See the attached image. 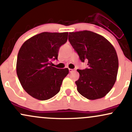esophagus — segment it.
<instances>
[{"instance_id": "34e87169", "label": "esophagus", "mask_w": 132, "mask_h": 132, "mask_svg": "<svg viewBox=\"0 0 132 132\" xmlns=\"http://www.w3.org/2000/svg\"><path fill=\"white\" fill-rule=\"evenodd\" d=\"M69 72H72V71H75V69H70V68H69Z\"/></svg>"}]
</instances>
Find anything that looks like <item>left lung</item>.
<instances>
[{
	"label": "left lung",
	"instance_id": "1",
	"mask_svg": "<svg viewBox=\"0 0 132 132\" xmlns=\"http://www.w3.org/2000/svg\"><path fill=\"white\" fill-rule=\"evenodd\" d=\"M69 41L80 60L88 61V68L77 70L79 93L89 100L104 97L117 79L119 60L115 48L103 36L88 30L69 33Z\"/></svg>",
	"mask_w": 132,
	"mask_h": 132
}]
</instances>
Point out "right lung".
Returning a JSON list of instances; mask_svg holds the SVG:
<instances>
[{"label":"right lung","instance_id":"obj_1","mask_svg":"<svg viewBox=\"0 0 132 132\" xmlns=\"http://www.w3.org/2000/svg\"><path fill=\"white\" fill-rule=\"evenodd\" d=\"M68 32L39 33L28 39L20 48L16 71L24 90L40 101L53 97L60 90L68 68L51 66L60 47L68 40Z\"/></svg>","mask_w":132,"mask_h":132}]
</instances>
